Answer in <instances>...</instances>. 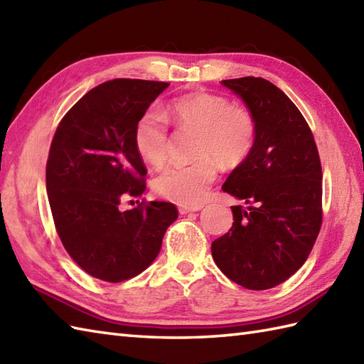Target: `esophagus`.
I'll return each instance as SVG.
<instances>
[{
    "mask_svg": "<svg viewBox=\"0 0 364 364\" xmlns=\"http://www.w3.org/2000/svg\"><path fill=\"white\" fill-rule=\"evenodd\" d=\"M203 208V205H196V206H188V205H180V208H178V211H180V214H188V213H196V211H200Z\"/></svg>",
    "mask_w": 364,
    "mask_h": 364,
    "instance_id": "obj_1",
    "label": "esophagus"
}]
</instances>
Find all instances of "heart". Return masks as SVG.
<instances>
[{
  "mask_svg": "<svg viewBox=\"0 0 364 364\" xmlns=\"http://www.w3.org/2000/svg\"><path fill=\"white\" fill-rule=\"evenodd\" d=\"M180 131L198 133L191 164H173L154 178L156 194L178 205L202 203L218 180V160L233 168L249 156L257 137V122L244 106L218 94L184 95L168 103L164 111L149 109L134 128V145L149 164L159 167L170 153L168 123Z\"/></svg>",
  "mask_w": 364,
  "mask_h": 364,
  "instance_id": "b5f03b06",
  "label": "heart"
}]
</instances>
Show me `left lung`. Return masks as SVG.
<instances>
[{
	"label": "left lung",
	"instance_id": "1",
	"mask_svg": "<svg viewBox=\"0 0 364 364\" xmlns=\"http://www.w3.org/2000/svg\"><path fill=\"white\" fill-rule=\"evenodd\" d=\"M222 84L245 102L257 137L222 186L247 206H231L233 227L211 244V253L230 280L270 289L297 272L321 231L319 151L304 115L272 82L244 76Z\"/></svg>",
	"mask_w": 364,
	"mask_h": 364
}]
</instances>
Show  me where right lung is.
<instances>
[{
	"label": "right lung",
	"mask_w": 364,
	"mask_h": 364,
	"mask_svg": "<svg viewBox=\"0 0 364 364\" xmlns=\"http://www.w3.org/2000/svg\"><path fill=\"white\" fill-rule=\"evenodd\" d=\"M168 82L117 78L89 90L59 122L46 161V191L58 236L84 272L120 283L149 267L173 203L139 202L146 168L134 128ZM139 205L123 212V201Z\"/></svg>",
	"instance_id": "obj_1"
}]
</instances>
